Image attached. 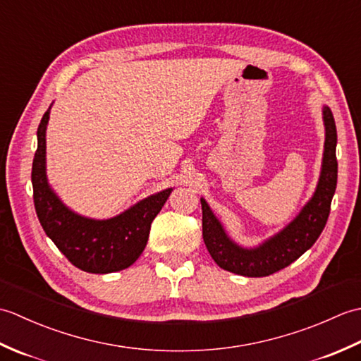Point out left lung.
Instances as JSON below:
<instances>
[{"mask_svg":"<svg viewBox=\"0 0 361 361\" xmlns=\"http://www.w3.org/2000/svg\"><path fill=\"white\" fill-rule=\"evenodd\" d=\"M323 121L326 132L324 153L315 192L288 225L257 247H242L233 240L209 204L203 197L200 198L203 240L211 257L220 268L248 278H264L295 262L317 242L331 212L338 176V163L335 155L336 127L334 114L327 105L323 106Z\"/></svg>","mask_w":361,"mask_h":361,"instance_id":"8db88e82","label":"left lung"}]
</instances>
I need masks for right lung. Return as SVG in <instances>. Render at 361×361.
<instances>
[{
    "label": "right lung",
    "instance_id": "right-lung-1",
    "mask_svg": "<svg viewBox=\"0 0 361 361\" xmlns=\"http://www.w3.org/2000/svg\"><path fill=\"white\" fill-rule=\"evenodd\" d=\"M51 106L37 130L32 188L37 217L46 235L70 262L87 273L121 271L136 262L149 240L150 225L167 202L172 188L142 198L111 219H90L60 200L46 175V127Z\"/></svg>",
    "mask_w": 361,
    "mask_h": 361
}]
</instances>
